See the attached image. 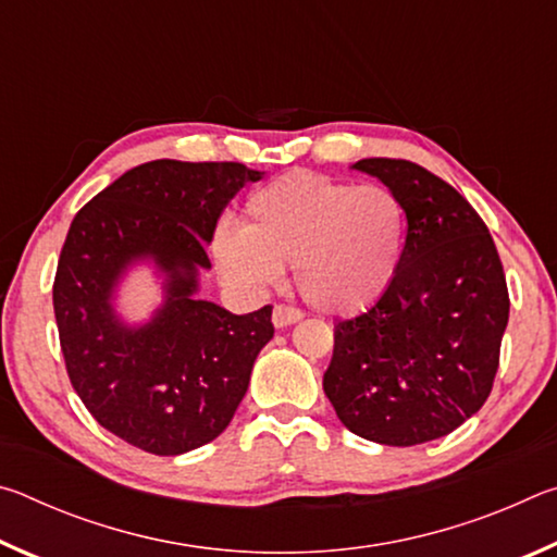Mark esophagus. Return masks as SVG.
Returning <instances> with one entry per match:
<instances>
[{"label":"esophagus","instance_id":"1","mask_svg":"<svg viewBox=\"0 0 557 557\" xmlns=\"http://www.w3.org/2000/svg\"><path fill=\"white\" fill-rule=\"evenodd\" d=\"M301 317H305V312L289 305H275V309H272V324L275 326H289L299 322Z\"/></svg>","mask_w":557,"mask_h":557}]
</instances>
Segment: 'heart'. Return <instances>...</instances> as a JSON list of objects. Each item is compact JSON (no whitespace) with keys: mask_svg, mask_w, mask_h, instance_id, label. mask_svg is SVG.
Instances as JSON below:
<instances>
[{"mask_svg":"<svg viewBox=\"0 0 557 557\" xmlns=\"http://www.w3.org/2000/svg\"><path fill=\"white\" fill-rule=\"evenodd\" d=\"M405 211L391 188L289 172L250 194L243 228L221 225L213 256L228 280L268 287L295 265L305 299L336 314L373 305L403 256Z\"/></svg>","mask_w":557,"mask_h":557,"instance_id":"1","label":"heart"}]
</instances>
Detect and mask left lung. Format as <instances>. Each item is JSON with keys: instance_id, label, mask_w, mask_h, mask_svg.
<instances>
[{"instance_id": "1", "label": "left lung", "mask_w": 557, "mask_h": 557, "mask_svg": "<svg viewBox=\"0 0 557 557\" xmlns=\"http://www.w3.org/2000/svg\"><path fill=\"white\" fill-rule=\"evenodd\" d=\"M405 211L388 289L334 329L324 393L354 435L412 447L457 430L486 403L508 324L492 233L445 178L408 159H361Z\"/></svg>"}]
</instances>
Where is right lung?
Wrapping results in <instances>:
<instances>
[{"mask_svg":"<svg viewBox=\"0 0 557 557\" xmlns=\"http://www.w3.org/2000/svg\"><path fill=\"white\" fill-rule=\"evenodd\" d=\"M258 178L238 162L157 159L102 188L65 235L53 280L65 371L92 418L149 455H184L219 437L275 334L272 305L238 317L194 297L221 213ZM137 257H154L170 275L168 305L127 330L109 295Z\"/></svg>","mask_w":557,"mask_h":557,"instance_id":"obj_1","label":"right lung"}]
</instances>
